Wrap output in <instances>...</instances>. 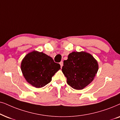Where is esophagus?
I'll return each mask as SVG.
<instances>
[{
    "label": "esophagus",
    "mask_w": 120,
    "mask_h": 120,
    "mask_svg": "<svg viewBox=\"0 0 120 120\" xmlns=\"http://www.w3.org/2000/svg\"><path fill=\"white\" fill-rule=\"evenodd\" d=\"M60 66H61V68H62V67H63V61H61L60 63Z\"/></svg>",
    "instance_id": "esophagus-1"
}]
</instances>
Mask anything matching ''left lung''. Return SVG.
I'll return each mask as SVG.
<instances>
[{"mask_svg": "<svg viewBox=\"0 0 120 120\" xmlns=\"http://www.w3.org/2000/svg\"><path fill=\"white\" fill-rule=\"evenodd\" d=\"M98 70V62L91 54L73 52L64 61L62 71L70 87L77 90L83 89L94 79Z\"/></svg>", "mask_w": 120, "mask_h": 120, "instance_id": "8db88e82", "label": "left lung"}]
</instances>
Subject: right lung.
<instances>
[{
    "instance_id": "obj_1",
    "label": "right lung",
    "mask_w": 120,
    "mask_h": 120,
    "mask_svg": "<svg viewBox=\"0 0 120 120\" xmlns=\"http://www.w3.org/2000/svg\"><path fill=\"white\" fill-rule=\"evenodd\" d=\"M21 69L27 82L36 88H41L50 82L60 65L47 54L34 50L23 59Z\"/></svg>"
}]
</instances>
